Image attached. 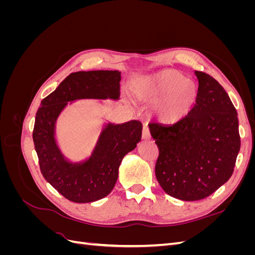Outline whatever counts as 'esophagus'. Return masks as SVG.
<instances>
[{"label": "esophagus", "instance_id": "esophagus-1", "mask_svg": "<svg viewBox=\"0 0 255 255\" xmlns=\"http://www.w3.org/2000/svg\"><path fill=\"white\" fill-rule=\"evenodd\" d=\"M141 137H142V139H144V140H149L150 138H151V134H150V129H149V128L148 127H143V128H142V133H141Z\"/></svg>", "mask_w": 255, "mask_h": 255}]
</instances>
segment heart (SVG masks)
Segmentation results:
<instances>
[{
    "label": "heart",
    "instance_id": "b5f03b06",
    "mask_svg": "<svg viewBox=\"0 0 255 255\" xmlns=\"http://www.w3.org/2000/svg\"><path fill=\"white\" fill-rule=\"evenodd\" d=\"M140 97L155 105L157 118L166 125H175L191 111L197 99L196 85L173 69H165L141 81Z\"/></svg>",
    "mask_w": 255,
    "mask_h": 255
}]
</instances>
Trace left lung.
Instances as JSON below:
<instances>
[{"label": "left lung", "mask_w": 255, "mask_h": 255, "mask_svg": "<svg viewBox=\"0 0 255 255\" xmlns=\"http://www.w3.org/2000/svg\"><path fill=\"white\" fill-rule=\"evenodd\" d=\"M199 82L189 114L171 126L150 123L159 154L155 175L166 194L197 201L217 190L232 175L241 149L235 107L211 75L195 71Z\"/></svg>", "instance_id": "8db88e82"}]
</instances>
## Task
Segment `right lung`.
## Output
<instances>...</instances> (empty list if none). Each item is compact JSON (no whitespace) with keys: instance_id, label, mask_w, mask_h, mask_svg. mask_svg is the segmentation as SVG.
I'll return each mask as SVG.
<instances>
[{"instance_id":"right-lung-1","label":"right lung","mask_w":255,"mask_h":255,"mask_svg":"<svg viewBox=\"0 0 255 255\" xmlns=\"http://www.w3.org/2000/svg\"><path fill=\"white\" fill-rule=\"evenodd\" d=\"M120 81L118 70L71 73L42 100L36 113L33 140L40 171L45 181L72 202H94L110 194L117 182L122 158L141 139L142 125L138 120L121 125L107 123L90 157L72 163L57 145L56 120L68 102L75 100H118Z\"/></svg>"}]
</instances>
